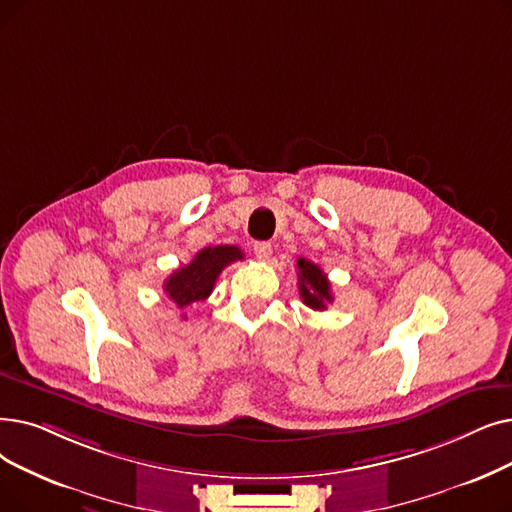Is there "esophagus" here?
Returning a JSON list of instances; mask_svg holds the SVG:
<instances>
[{"instance_id": "obj_1", "label": "esophagus", "mask_w": 512, "mask_h": 512, "mask_svg": "<svg viewBox=\"0 0 512 512\" xmlns=\"http://www.w3.org/2000/svg\"><path fill=\"white\" fill-rule=\"evenodd\" d=\"M253 251H255V255H257L259 261H265V259H270V255H272V244L265 242V240H263V242H255Z\"/></svg>"}]
</instances>
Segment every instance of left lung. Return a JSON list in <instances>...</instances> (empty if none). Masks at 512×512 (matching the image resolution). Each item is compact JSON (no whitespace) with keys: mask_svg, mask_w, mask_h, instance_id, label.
Masks as SVG:
<instances>
[{"mask_svg":"<svg viewBox=\"0 0 512 512\" xmlns=\"http://www.w3.org/2000/svg\"><path fill=\"white\" fill-rule=\"evenodd\" d=\"M297 280H299V295L303 303L316 311H324L328 303H332V293H330V282L326 274L320 270V265L307 259L297 261Z\"/></svg>","mask_w":512,"mask_h":512,"instance_id":"left-lung-1","label":"left lung"}]
</instances>
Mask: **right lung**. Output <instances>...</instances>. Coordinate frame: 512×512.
Instances as JSON below:
<instances>
[{
  "label": "right lung",
  "mask_w": 512,
  "mask_h": 512,
  "mask_svg": "<svg viewBox=\"0 0 512 512\" xmlns=\"http://www.w3.org/2000/svg\"><path fill=\"white\" fill-rule=\"evenodd\" d=\"M244 259V253L234 244H217V247H205L198 251L194 259L175 270L163 284L167 297L180 307H190L211 295L215 280L226 265Z\"/></svg>",
  "instance_id": "1"
}]
</instances>
